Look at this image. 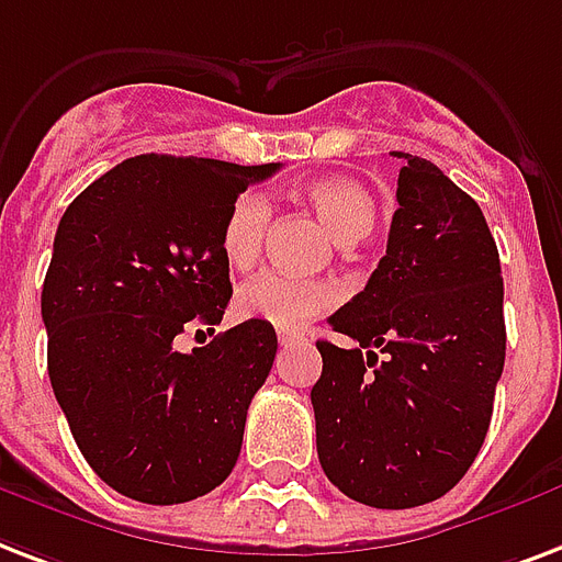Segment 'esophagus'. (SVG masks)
Segmentation results:
<instances>
[{
	"mask_svg": "<svg viewBox=\"0 0 562 562\" xmlns=\"http://www.w3.org/2000/svg\"><path fill=\"white\" fill-rule=\"evenodd\" d=\"M280 345L282 348H291V345H300V341H303V336H300V333H289V329H280Z\"/></svg>",
	"mask_w": 562,
	"mask_h": 562,
	"instance_id": "34e87169",
	"label": "esophagus"
}]
</instances>
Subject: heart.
<instances>
[{
  "label": "heart",
  "mask_w": 562,
  "mask_h": 562,
  "mask_svg": "<svg viewBox=\"0 0 562 562\" xmlns=\"http://www.w3.org/2000/svg\"><path fill=\"white\" fill-rule=\"evenodd\" d=\"M303 200L318 212L338 244L362 241L376 224L374 196L345 177L315 179L303 186ZM273 209L268 196L247 191L235 196L221 224V252L229 268L244 271L262 252ZM338 303V289L324 280H294L285 273H259L238 289L235 312L244 321H262L277 329H297Z\"/></svg>",
  "instance_id": "1"
}]
</instances>
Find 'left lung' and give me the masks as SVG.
<instances>
[{"instance_id":"1","label":"left lung","mask_w":562,"mask_h":562,"mask_svg":"<svg viewBox=\"0 0 562 562\" xmlns=\"http://www.w3.org/2000/svg\"><path fill=\"white\" fill-rule=\"evenodd\" d=\"M404 158L385 256L318 341V460L333 486L380 509L422 507L462 481L504 371V280L481 205L427 158Z\"/></svg>"}]
</instances>
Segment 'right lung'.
<instances>
[{"label": "right lung", "instance_id": "right-lung-1", "mask_svg": "<svg viewBox=\"0 0 562 562\" xmlns=\"http://www.w3.org/2000/svg\"><path fill=\"white\" fill-rule=\"evenodd\" d=\"M280 165L135 156L64 212L43 280L46 366L70 434L111 490L194 501L229 477L277 357L262 321L179 353L188 324H221L233 282L221 224Z\"/></svg>", "mask_w": 562, "mask_h": 562}]
</instances>
